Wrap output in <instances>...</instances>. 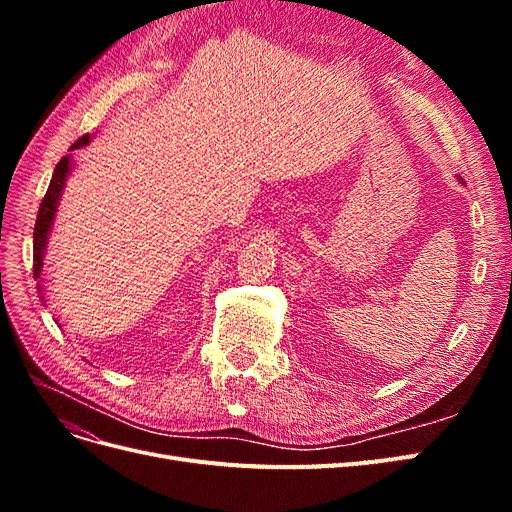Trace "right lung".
<instances>
[{"mask_svg": "<svg viewBox=\"0 0 512 512\" xmlns=\"http://www.w3.org/2000/svg\"><path fill=\"white\" fill-rule=\"evenodd\" d=\"M91 136L85 134L81 136L79 141H76L70 151L74 149H81L85 145H89ZM74 168V160H72V153L68 156L61 158L53 170V177L49 183V190H46L42 203H40V211H38V218H36V228H34V277H40L42 273V265H44V254H46V245H49V237H51V228L55 222V215H57V207H59V200L61 194H64L66 188V179L70 177ZM42 280V277H40ZM38 290H42L40 282H38ZM44 301V297H40Z\"/></svg>", "mask_w": 512, "mask_h": 512, "instance_id": "obj_1", "label": "right lung"}]
</instances>
